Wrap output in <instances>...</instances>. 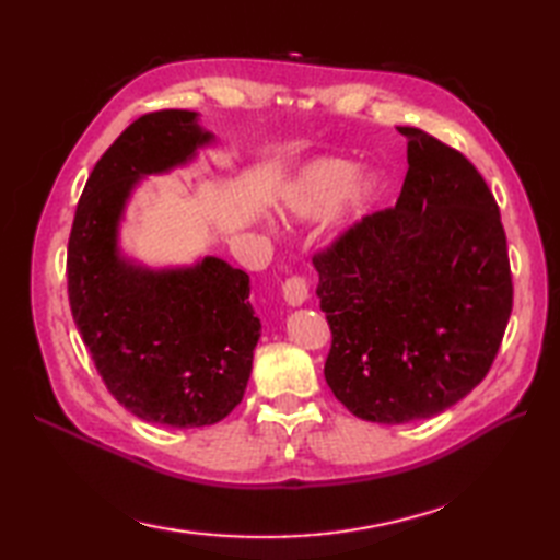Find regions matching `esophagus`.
Masks as SVG:
<instances>
[{
    "label": "esophagus",
    "instance_id": "1",
    "mask_svg": "<svg viewBox=\"0 0 560 560\" xmlns=\"http://www.w3.org/2000/svg\"><path fill=\"white\" fill-rule=\"evenodd\" d=\"M282 296L290 306H302L308 299V282L304 276H292L282 282Z\"/></svg>",
    "mask_w": 560,
    "mask_h": 560
}]
</instances>
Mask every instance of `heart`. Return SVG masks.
Returning <instances> with one entry per match:
<instances>
[{
  "mask_svg": "<svg viewBox=\"0 0 560 560\" xmlns=\"http://www.w3.org/2000/svg\"><path fill=\"white\" fill-rule=\"evenodd\" d=\"M353 175L351 163L339 159H320L313 161L299 173L290 187L282 192V211L296 218H316L341 195H346L337 207V228H347L357 223L371 211L377 197V183L371 175H361L349 183Z\"/></svg>",
  "mask_w": 560,
  "mask_h": 560,
  "instance_id": "1",
  "label": "heart"
}]
</instances>
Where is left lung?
I'll return each mask as SVG.
<instances>
[{"mask_svg":"<svg viewBox=\"0 0 560 560\" xmlns=\"http://www.w3.org/2000/svg\"><path fill=\"white\" fill-rule=\"evenodd\" d=\"M397 207L313 256L332 332L325 380L353 416L432 418L482 383L513 308L506 233L485 177L418 128Z\"/></svg>","mask_w":560,"mask_h":560,"instance_id":"1","label":"left lung"}]
</instances>
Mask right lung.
Masks as SVG:
<instances>
[{"label":"right lung","instance_id":"obj_1","mask_svg":"<svg viewBox=\"0 0 560 560\" xmlns=\"http://www.w3.org/2000/svg\"><path fill=\"white\" fill-rule=\"evenodd\" d=\"M211 132L163 108L122 130L90 173L68 237V302L106 389L132 416L203 428L242 401L261 323L249 276L207 256L149 270L118 254V223L140 177L192 159Z\"/></svg>","mask_w":560,"mask_h":560}]
</instances>
